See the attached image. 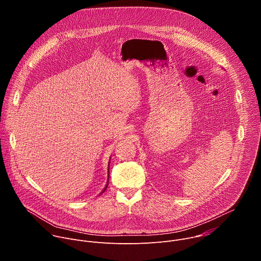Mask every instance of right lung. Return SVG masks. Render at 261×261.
<instances>
[{"label": "right lung", "mask_w": 261, "mask_h": 261, "mask_svg": "<svg viewBox=\"0 0 261 261\" xmlns=\"http://www.w3.org/2000/svg\"><path fill=\"white\" fill-rule=\"evenodd\" d=\"M109 162H110V161H109ZM109 162H108V169H107V172H108V175H107V176H108V178H107V182H106V186H105V187H104V189L102 190V192H101L100 194L104 193V191L106 190V188H107V186H108V180H109Z\"/></svg>", "instance_id": "obj_1"}]
</instances>
